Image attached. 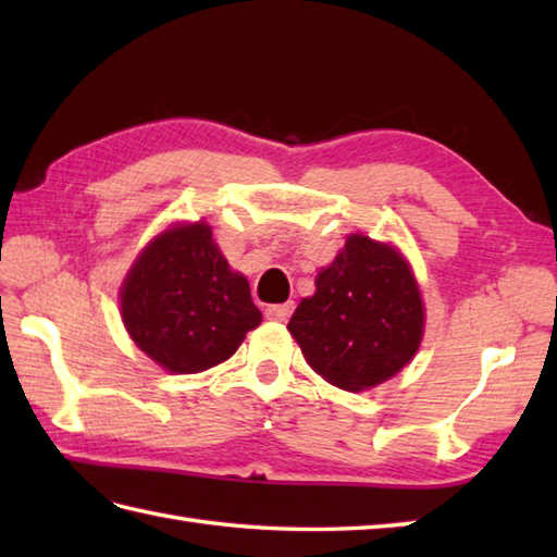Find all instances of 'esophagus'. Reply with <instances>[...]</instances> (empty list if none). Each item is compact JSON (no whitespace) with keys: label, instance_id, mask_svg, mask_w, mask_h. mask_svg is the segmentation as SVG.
I'll use <instances>...</instances> for the list:
<instances>
[{"label":"esophagus","instance_id":"1","mask_svg":"<svg viewBox=\"0 0 557 557\" xmlns=\"http://www.w3.org/2000/svg\"><path fill=\"white\" fill-rule=\"evenodd\" d=\"M292 311H294V304L292 301H287V304H272V306H268V309H265V315L270 318V321L285 323V321H289Z\"/></svg>","mask_w":557,"mask_h":557}]
</instances>
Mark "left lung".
<instances>
[{
  "label": "left lung",
  "instance_id": "left-lung-1",
  "mask_svg": "<svg viewBox=\"0 0 557 557\" xmlns=\"http://www.w3.org/2000/svg\"><path fill=\"white\" fill-rule=\"evenodd\" d=\"M417 277L395 246L351 234L318 272L289 321L304 359L327 383L361 393L399 373L423 337Z\"/></svg>",
  "mask_w": 557,
  "mask_h": 557
}]
</instances>
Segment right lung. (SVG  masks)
<instances>
[{
    "mask_svg": "<svg viewBox=\"0 0 557 557\" xmlns=\"http://www.w3.org/2000/svg\"><path fill=\"white\" fill-rule=\"evenodd\" d=\"M120 301L136 347L170 373L227 361L263 318L203 220L160 232L128 270Z\"/></svg>",
    "mask_w": 557,
    "mask_h": 557,
    "instance_id": "add662e5",
    "label": "right lung"
}]
</instances>
